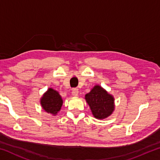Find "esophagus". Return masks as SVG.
<instances>
[{"instance_id": "esophagus-1", "label": "esophagus", "mask_w": 160, "mask_h": 160, "mask_svg": "<svg viewBox=\"0 0 160 160\" xmlns=\"http://www.w3.org/2000/svg\"><path fill=\"white\" fill-rule=\"evenodd\" d=\"M78 93H79V91H78V89L77 88H74L72 89V94L74 97H77L78 95Z\"/></svg>"}]
</instances>
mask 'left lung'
Returning <instances> with one entry per match:
<instances>
[{"label":"left lung","instance_id":"obj_1","mask_svg":"<svg viewBox=\"0 0 160 160\" xmlns=\"http://www.w3.org/2000/svg\"><path fill=\"white\" fill-rule=\"evenodd\" d=\"M86 102L93 116L97 119H104L114 110V98L101 86L95 85L85 95Z\"/></svg>","mask_w":160,"mask_h":160}]
</instances>
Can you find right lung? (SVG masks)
I'll return each mask as SVG.
<instances>
[{"label": "right lung", "instance_id": "1", "mask_svg": "<svg viewBox=\"0 0 160 160\" xmlns=\"http://www.w3.org/2000/svg\"><path fill=\"white\" fill-rule=\"evenodd\" d=\"M40 103L45 112L55 116L61 109L63 99L57 91L48 88L42 96Z\"/></svg>", "mask_w": 160, "mask_h": 160}]
</instances>
